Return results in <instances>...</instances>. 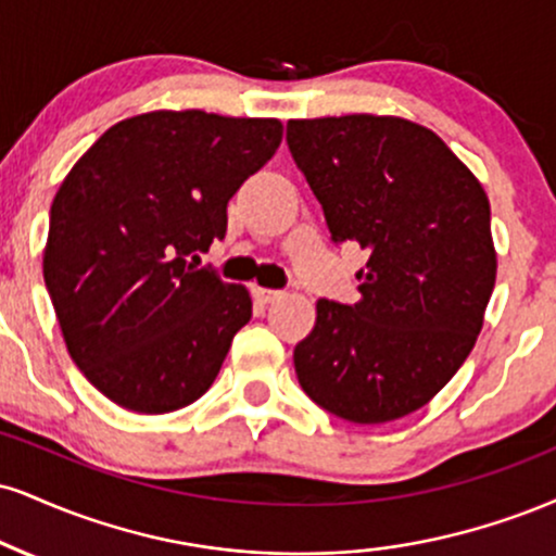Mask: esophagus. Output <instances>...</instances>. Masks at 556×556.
Wrapping results in <instances>:
<instances>
[{
  "instance_id": "obj_1",
  "label": "esophagus",
  "mask_w": 556,
  "mask_h": 556,
  "mask_svg": "<svg viewBox=\"0 0 556 556\" xmlns=\"http://www.w3.org/2000/svg\"><path fill=\"white\" fill-rule=\"evenodd\" d=\"M256 298L264 305H269V303H274V300L282 298V292H279V290H266V287H256Z\"/></svg>"
}]
</instances>
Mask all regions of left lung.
Segmentation results:
<instances>
[{
	"mask_svg": "<svg viewBox=\"0 0 556 556\" xmlns=\"http://www.w3.org/2000/svg\"><path fill=\"white\" fill-rule=\"evenodd\" d=\"M287 144L333 243L370 251L359 300L316 303L303 391L354 425L430 404L469 357L497 277L490 199L438 134L399 116L292 118Z\"/></svg>",
	"mask_w": 556,
	"mask_h": 556,
	"instance_id": "1",
	"label": "left lung"
}]
</instances>
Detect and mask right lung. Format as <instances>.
Here are the masks:
<instances>
[{
	"label": "right lung",
	"instance_id": "1",
	"mask_svg": "<svg viewBox=\"0 0 556 556\" xmlns=\"http://www.w3.org/2000/svg\"><path fill=\"white\" fill-rule=\"evenodd\" d=\"M279 142V118L152 111L66 173L43 279L70 357L113 404L165 414L210 391L253 303L189 256L225 238L227 202Z\"/></svg>",
	"mask_w": 556,
	"mask_h": 556
}]
</instances>
